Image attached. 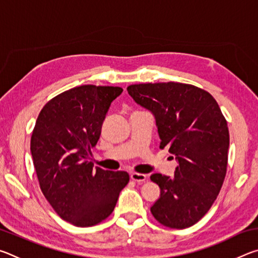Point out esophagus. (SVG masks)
<instances>
[{"instance_id":"34e87169","label":"esophagus","mask_w":258,"mask_h":258,"mask_svg":"<svg viewBox=\"0 0 258 258\" xmlns=\"http://www.w3.org/2000/svg\"><path fill=\"white\" fill-rule=\"evenodd\" d=\"M131 178H132L133 181H135L137 183H142L147 180V175L146 174H142V173H137V172H133L131 174Z\"/></svg>"}]
</instances>
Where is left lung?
Segmentation results:
<instances>
[{"instance_id": "left-lung-1", "label": "left lung", "mask_w": 258, "mask_h": 258, "mask_svg": "<svg viewBox=\"0 0 258 258\" xmlns=\"http://www.w3.org/2000/svg\"><path fill=\"white\" fill-rule=\"evenodd\" d=\"M127 91L154 113L159 148H168L178 161L173 177L150 176L160 187L151 214L167 228H189L209 211L223 185L230 145L225 117L211 93L191 84L147 83Z\"/></svg>"}]
</instances>
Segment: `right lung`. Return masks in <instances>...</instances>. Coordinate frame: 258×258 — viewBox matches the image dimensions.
<instances>
[{
    "instance_id": "add662e5",
    "label": "right lung",
    "mask_w": 258,
    "mask_h": 258,
    "mask_svg": "<svg viewBox=\"0 0 258 258\" xmlns=\"http://www.w3.org/2000/svg\"><path fill=\"white\" fill-rule=\"evenodd\" d=\"M121 92L118 86L74 87L47 101L35 123L30 151L40 187L73 225L106 220L130 181L127 172L93 168L90 161L110 103Z\"/></svg>"
}]
</instances>
